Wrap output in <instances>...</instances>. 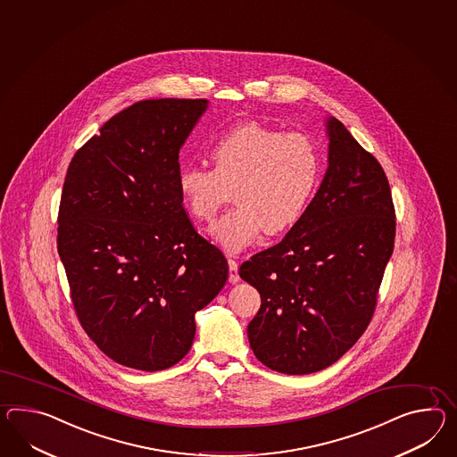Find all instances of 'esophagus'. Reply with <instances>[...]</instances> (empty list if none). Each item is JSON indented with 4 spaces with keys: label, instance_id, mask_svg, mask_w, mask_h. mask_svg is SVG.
<instances>
[{
    "label": "esophagus",
    "instance_id": "obj_1",
    "mask_svg": "<svg viewBox=\"0 0 457 457\" xmlns=\"http://www.w3.org/2000/svg\"><path fill=\"white\" fill-rule=\"evenodd\" d=\"M228 264H229V282L236 284L239 280V264L236 259H229Z\"/></svg>",
    "mask_w": 457,
    "mask_h": 457
}]
</instances>
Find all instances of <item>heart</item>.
I'll return each mask as SVG.
<instances>
[{
  "mask_svg": "<svg viewBox=\"0 0 457 457\" xmlns=\"http://www.w3.org/2000/svg\"><path fill=\"white\" fill-rule=\"evenodd\" d=\"M212 158L214 168L179 170V196L195 220L212 221L234 193L237 206L210 229L216 245L229 253L245 249L262 231H290L309 208L322 171L320 152L309 135L257 122L221 135Z\"/></svg>",
  "mask_w": 457,
  "mask_h": 457,
  "instance_id": "heart-1",
  "label": "heart"
}]
</instances>
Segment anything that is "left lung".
<instances>
[{"label": "left lung", "mask_w": 457, "mask_h": 457, "mask_svg": "<svg viewBox=\"0 0 457 457\" xmlns=\"http://www.w3.org/2000/svg\"><path fill=\"white\" fill-rule=\"evenodd\" d=\"M328 168L301 221L239 268L261 294L247 325L257 360L287 375L330 367L371 320L396 214L378 160L330 117Z\"/></svg>", "instance_id": "8db88e82"}]
</instances>
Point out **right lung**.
Masks as SVG:
<instances>
[{"instance_id":"1","label":"right lung","mask_w":457,"mask_h":457,"mask_svg":"<svg viewBox=\"0 0 457 457\" xmlns=\"http://www.w3.org/2000/svg\"><path fill=\"white\" fill-rule=\"evenodd\" d=\"M206 99H150L113 115L72 156L57 253L79 322L123 367L177 365L195 313L228 280L223 253L196 233L179 191V148Z\"/></svg>"}]
</instances>
